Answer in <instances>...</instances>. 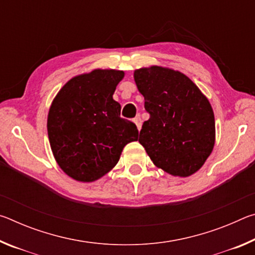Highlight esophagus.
Instances as JSON below:
<instances>
[{
  "label": "esophagus",
  "mask_w": 255,
  "mask_h": 255,
  "mask_svg": "<svg viewBox=\"0 0 255 255\" xmlns=\"http://www.w3.org/2000/svg\"><path fill=\"white\" fill-rule=\"evenodd\" d=\"M133 123L136 124L138 130H140V128H141V119H140L139 116H138V117H136L135 119H133Z\"/></svg>",
  "instance_id": "34e87169"
}]
</instances>
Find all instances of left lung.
Here are the masks:
<instances>
[{
    "instance_id": "obj_1",
    "label": "left lung",
    "mask_w": 255,
    "mask_h": 255,
    "mask_svg": "<svg viewBox=\"0 0 255 255\" xmlns=\"http://www.w3.org/2000/svg\"><path fill=\"white\" fill-rule=\"evenodd\" d=\"M133 80L150 116L138 141L166 173L180 178L196 173L215 145L209 100L187 75L172 68L141 67L133 72Z\"/></svg>"
}]
</instances>
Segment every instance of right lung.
Returning <instances> with one entry per match:
<instances>
[{"label":"right lung","mask_w":255,"mask_h":255,"mask_svg":"<svg viewBox=\"0 0 255 255\" xmlns=\"http://www.w3.org/2000/svg\"><path fill=\"white\" fill-rule=\"evenodd\" d=\"M124 71L97 68L76 75L56 94L47 130L56 162L80 182H93L118 163L125 146L138 139L136 125L120 118L114 93Z\"/></svg>","instance_id":"add662e5"}]
</instances>
